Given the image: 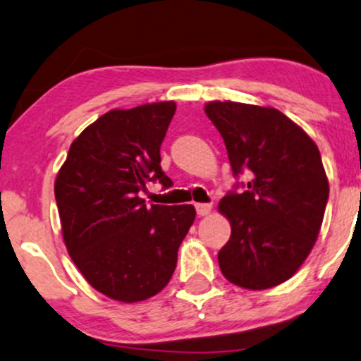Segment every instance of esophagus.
<instances>
[{
	"mask_svg": "<svg viewBox=\"0 0 361 361\" xmlns=\"http://www.w3.org/2000/svg\"><path fill=\"white\" fill-rule=\"evenodd\" d=\"M195 209H197V214L200 215V217H205V215H209L210 210H212V205L210 204H195Z\"/></svg>",
	"mask_w": 361,
	"mask_h": 361,
	"instance_id": "1",
	"label": "esophagus"
}]
</instances>
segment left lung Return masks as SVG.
<instances>
[{
    "mask_svg": "<svg viewBox=\"0 0 361 361\" xmlns=\"http://www.w3.org/2000/svg\"><path fill=\"white\" fill-rule=\"evenodd\" d=\"M205 114L226 142L234 176H250L241 193L229 192L219 204L231 222L219 267L238 287H276L295 275L321 231L329 197L321 152L271 106L210 102Z\"/></svg>",
    "mask_w": 361,
    "mask_h": 361,
    "instance_id": "obj_1",
    "label": "left lung"
}]
</instances>
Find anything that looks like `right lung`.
<instances>
[{"label":"right lung","instance_id":"obj_1","mask_svg":"<svg viewBox=\"0 0 361 361\" xmlns=\"http://www.w3.org/2000/svg\"><path fill=\"white\" fill-rule=\"evenodd\" d=\"M175 111V102L106 111L73 140L54 185L74 264L94 290L126 304L166 287L197 215L193 205L147 209L139 197L149 181L173 185L159 149Z\"/></svg>","mask_w":361,"mask_h":361}]
</instances>
